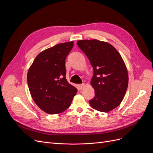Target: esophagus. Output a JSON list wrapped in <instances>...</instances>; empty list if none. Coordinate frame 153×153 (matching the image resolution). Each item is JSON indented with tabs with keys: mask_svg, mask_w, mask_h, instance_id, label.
Returning <instances> with one entry per match:
<instances>
[{
	"mask_svg": "<svg viewBox=\"0 0 153 153\" xmlns=\"http://www.w3.org/2000/svg\"><path fill=\"white\" fill-rule=\"evenodd\" d=\"M84 86H85V84H79V85H78V88H79L80 89H82L84 87Z\"/></svg>",
	"mask_w": 153,
	"mask_h": 153,
	"instance_id": "esophagus-1",
	"label": "esophagus"
}]
</instances>
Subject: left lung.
<instances>
[{"label": "left lung", "instance_id": "1", "mask_svg": "<svg viewBox=\"0 0 153 153\" xmlns=\"http://www.w3.org/2000/svg\"><path fill=\"white\" fill-rule=\"evenodd\" d=\"M76 44L93 67L91 84L95 96L89 100L91 107L103 112L116 108L128 85V71L121 55L112 45L97 39L80 40Z\"/></svg>", "mask_w": 153, "mask_h": 153}]
</instances>
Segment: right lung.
Instances as JSON below:
<instances>
[{"label": "right lung", "instance_id": "add662e5", "mask_svg": "<svg viewBox=\"0 0 153 153\" xmlns=\"http://www.w3.org/2000/svg\"><path fill=\"white\" fill-rule=\"evenodd\" d=\"M73 42L60 43L37 55L27 73L32 99L49 114L64 112L70 106L77 89L66 78L65 60Z\"/></svg>", "mask_w": 153, "mask_h": 153}]
</instances>
